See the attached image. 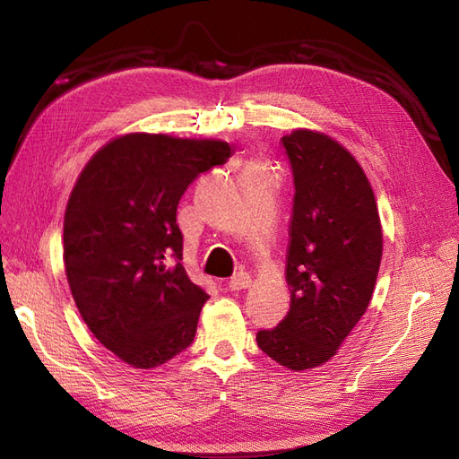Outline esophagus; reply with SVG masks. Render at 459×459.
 Segmentation results:
<instances>
[{"instance_id": "obj_1", "label": "esophagus", "mask_w": 459, "mask_h": 459, "mask_svg": "<svg viewBox=\"0 0 459 459\" xmlns=\"http://www.w3.org/2000/svg\"><path fill=\"white\" fill-rule=\"evenodd\" d=\"M228 287H230L231 290L248 289V287H251V275L245 273V272H241V273H235V275L231 277V280H230Z\"/></svg>"}]
</instances>
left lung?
Listing matches in <instances>:
<instances>
[{"mask_svg": "<svg viewBox=\"0 0 459 459\" xmlns=\"http://www.w3.org/2000/svg\"><path fill=\"white\" fill-rule=\"evenodd\" d=\"M295 184L289 226L290 308L256 342L277 364L302 371L335 356L368 310L383 255L377 204L364 170L331 137H281Z\"/></svg>", "mask_w": 459, "mask_h": 459, "instance_id": "8db88e82", "label": "left lung"}]
</instances>
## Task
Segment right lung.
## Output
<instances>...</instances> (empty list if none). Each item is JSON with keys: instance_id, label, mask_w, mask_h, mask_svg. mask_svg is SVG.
Here are the masks:
<instances>
[{"instance_id": "add662e5", "label": "right lung", "mask_w": 459, "mask_h": 459, "mask_svg": "<svg viewBox=\"0 0 459 459\" xmlns=\"http://www.w3.org/2000/svg\"><path fill=\"white\" fill-rule=\"evenodd\" d=\"M226 142L128 134L93 155L65 212V270L78 312L105 349L149 369L193 342L206 290L182 266L178 203L226 164Z\"/></svg>"}]
</instances>
